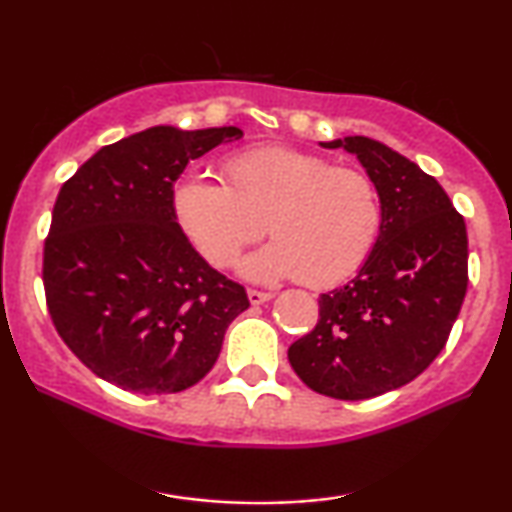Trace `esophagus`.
<instances>
[{"mask_svg": "<svg viewBox=\"0 0 512 512\" xmlns=\"http://www.w3.org/2000/svg\"><path fill=\"white\" fill-rule=\"evenodd\" d=\"M247 296H249L251 305H263V303H268V300L275 298L270 291H258V289H249Z\"/></svg>", "mask_w": 512, "mask_h": 512, "instance_id": "esophagus-1", "label": "esophagus"}]
</instances>
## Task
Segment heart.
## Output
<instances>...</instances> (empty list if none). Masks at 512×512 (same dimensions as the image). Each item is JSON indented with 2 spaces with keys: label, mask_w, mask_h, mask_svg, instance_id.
I'll use <instances>...</instances> for the list:
<instances>
[{
  "label": "heart",
  "mask_w": 512,
  "mask_h": 512,
  "mask_svg": "<svg viewBox=\"0 0 512 512\" xmlns=\"http://www.w3.org/2000/svg\"><path fill=\"white\" fill-rule=\"evenodd\" d=\"M228 186L184 177L174 186L179 228L207 263L226 268L263 235L275 242L242 263L251 279L298 277L312 289L354 275L382 228L375 181L289 146H256L223 165Z\"/></svg>",
  "instance_id": "heart-1"
}]
</instances>
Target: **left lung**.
<instances>
[{"instance_id": "1", "label": "left lung", "mask_w": 512, "mask_h": 512, "mask_svg": "<svg viewBox=\"0 0 512 512\" xmlns=\"http://www.w3.org/2000/svg\"><path fill=\"white\" fill-rule=\"evenodd\" d=\"M359 158L382 228L352 282L319 296L317 326L289 347L317 394L363 401L415 380L445 347L468 286L466 223L443 186L370 137L321 144Z\"/></svg>"}]
</instances>
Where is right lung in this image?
Listing matches in <instances>:
<instances>
[{
  "mask_svg": "<svg viewBox=\"0 0 512 512\" xmlns=\"http://www.w3.org/2000/svg\"><path fill=\"white\" fill-rule=\"evenodd\" d=\"M235 125H156L102 146L62 184L44 242L55 331L83 366L132 394H177L219 359L249 307L179 228L174 181L191 160L240 139Z\"/></svg>",
  "mask_w": 512,
  "mask_h": 512,
  "instance_id": "1",
  "label": "right lung"
}]
</instances>
